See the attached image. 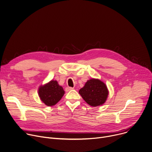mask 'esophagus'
<instances>
[{
	"label": "esophagus",
	"instance_id": "34e87169",
	"mask_svg": "<svg viewBox=\"0 0 152 152\" xmlns=\"http://www.w3.org/2000/svg\"><path fill=\"white\" fill-rule=\"evenodd\" d=\"M65 90H66V91L69 92V91H70L73 90V88H72V87H69V86H68V87H66V89H65Z\"/></svg>",
	"mask_w": 152,
	"mask_h": 152
}]
</instances>
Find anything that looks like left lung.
I'll list each match as a JSON object with an SVG mask.
<instances>
[{
    "label": "left lung",
    "instance_id": "8db88e82",
    "mask_svg": "<svg viewBox=\"0 0 152 152\" xmlns=\"http://www.w3.org/2000/svg\"><path fill=\"white\" fill-rule=\"evenodd\" d=\"M79 93L86 103L93 107L103 104L108 95L106 85L96 79H91L86 82Z\"/></svg>",
    "mask_w": 152,
    "mask_h": 152
}]
</instances>
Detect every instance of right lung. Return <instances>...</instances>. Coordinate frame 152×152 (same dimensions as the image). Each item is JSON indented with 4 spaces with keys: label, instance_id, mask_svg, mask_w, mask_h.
Returning <instances> with one entry per match:
<instances>
[{
    "label": "right lung",
    "instance_id": "add662e5",
    "mask_svg": "<svg viewBox=\"0 0 152 152\" xmlns=\"http://www.w3.org/2000/svg\"><path fill=\"white\" fill-rule=\"evenodd\" d=\"M65 92L56 80H51L44 86H40L38 94L40 99L47 106H50L56 104L62 97Z\"/></svg>",
    "mask_w": 152,
    "mask_h": 152
}]
</instances>
